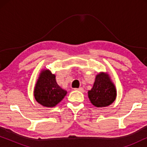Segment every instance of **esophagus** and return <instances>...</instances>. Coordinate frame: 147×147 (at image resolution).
Masks as SVG:
<instances>
[{"instance_id":"34e87169","label":"esophagus","mask_w":147,"mask_h":147,"mask_svg":"<svg viewBox=\"0 0 147 147\" xmlns=\"http://www.w3.org/2000/svg\"><path fill=\"white\" fill-rule=\"evenodd\" d=\"M76 90H78V91L81 92H84V90L83 88H76V89H75Z\"/></svg>"}]
</instances>
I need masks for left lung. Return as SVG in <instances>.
<instances>
[{
  "instance_id": "8db88e82",
  "label": "left lung",
  "mask_w": 147,
  "mask_h": 147,
  "mask_svg": "<svg viewBox=\"0 0 147 147\" xmlns=\"http://www.w3.org/2000/svg\"><path fill=\"white\" fill-rule=\"evenodd\" d=\"M88 98L98 108L106 107L113 103L116 98V90L108 74L100 72L96 75L93 87L88 91Z\"/></svg>"
}]
</instances>
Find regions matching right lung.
Segmentation results:
<instances>
[{
    "instance_id": "1",
    "label": "right lung",
    "mask_w": 147,
    "mask_h": 147,
    "mask_svg": "<svg viewBox=\"0 0 147 147\" xmlns=\"http://www.w3.org/2000/svg\"><path fill=\"white\" fill-rule=\"evenodd\" d=\"M67 94L56 82L55 75L49 69L42 70L34 89V96L38 103L51 108L59 103Z\"/></svg>"
}]
</instances>
